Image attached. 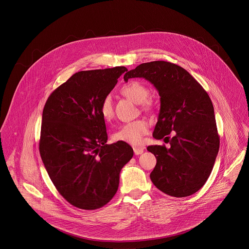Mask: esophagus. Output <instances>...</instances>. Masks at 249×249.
<instances>
[{"label": "esophagus", "mask_w": 249, "mask_h": 249, "mask_svg": "<svg viewBox=\"0 0 249 249\" xmlns=\"http://www.w3.org/2000/svg\"><path fill=\"white\" fill-rule=\"evenodd\" d=\"M133 150L136 155H140L143 152V147L142 146H135V147H133Z\"/></svg>", "instance_id": "34e87169"}]
</instances>
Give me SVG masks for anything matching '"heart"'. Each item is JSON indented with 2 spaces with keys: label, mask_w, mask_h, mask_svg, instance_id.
I'll use <instances>...</instances> for the list:
<instances>
[{
  "label": "heart",
  "mask_w": 249,
  "mask_h": 249,
  "mask_svg": "<svg viewBox=\"0 0 249 249\" xmlns=\"http://www.w3.org/2000/svg\"><path fill=\"white\" fill-rule=\"evenodd\" d=\"M121 93L127 99L136 104H140L143 109H151L154 104L151 98L148 97L149 91L147 87L140 81H129L121 87ZM101 115L105 121L109 122L114 117V109L112 99L106 96L100 107ZM149 124L144 120H136L123 124L117 131L114 132L112 138L115 142H123L138 145L142 141V137L147 133Z\"/></svg>",
  "instance_id": "obj_1"
}]
</instances>
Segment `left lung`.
<instances>
[{"mask_svg":"<svg viewBox=\"0 0 249 249\" xmlns=\"http://www.w3.org/2000/svg\"><path fill=\"white\" fill-rule=\"evenodd\" d=\"M132 77H143L158 90L161 107L153 137L171 144L146 147L157 160L152 183L175 197L196 193L210 177L219 148L209 95L190 72L172 62L142 63L124 75V81ZM173 131L176 135L170 140Z\"/></svg>","mask_w":249,"mask_h":249,"instance_id":"1","label":"left lung"}]
</instances>
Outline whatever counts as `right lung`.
Instances as JSON below:
<instances>
[{
	"instance_id": "obj_1",
	"label": "right lung",
	"mask_w": 249,
	"mask_h": 249,
	"mask_svg": "<svg viewBox=\"0 0 249 249\" xmlns=\"http://www.w3.org/2000/svg\"><path fill=\"white\" fill-rule=\"evenodd\" d=\"M124 66L80 71L48 98L42 115L39 151L58 193L72 206L95 210L118 191L120 173L132 158L126 142L107 144L100 107Z\"/></svg>"
}]
</instances>
